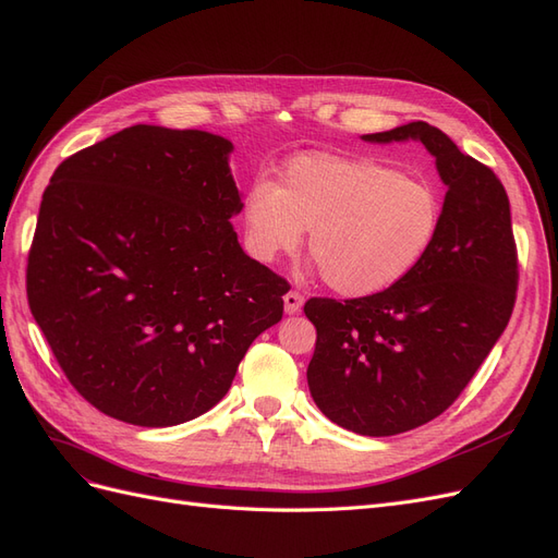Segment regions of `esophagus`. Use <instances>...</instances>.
<instances>
[{
	"instance_id": "34e87169",
	"label": "esophagus",
	"mask_w": 558,
	"mask_h": 558,
	"mask_svg": "<svg viewBox=\"0 0 558 558\" xmlns=\"http://www.w3.org/2000/svg\"><path fill=\"white\" fill-rule=\"evenodd\" d=\"M282 301H284V313H288V315L299 313L301 306H304V296H301L299 292H288L282 296Z\"/></svg>"
}]
</instances>
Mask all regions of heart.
<instances>
[{"label": "heart", "mask_w": 558, "mask_h": 558, "mask_svg": "<svg viewBox=\"0 0 558 558\" xmlns=\"http://www.w3.org/2000/svg\"><path fill=\"white\" fill-rule=\"evenodd\" d=\"M245 245L262 264L308 250L333 292L369 296L402 282L433 250L441 198L423 178L367 156L301 154L278 184L252 182Z\"/></svg>", "instance_id": "1"}]
</instances>
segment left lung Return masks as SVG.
<instances>
[{
	"label": "left lung",
	"mask_w": 558,
	"mask_h": 558,
	"mask_svg": "<svg viewBox=\"0 0 558 558\" xmlns=\"http://www.w3.org/2000/svg\"><path fill=\"white\" fill-rule=\"evenodd\" d=\"M364 142H423L447 196L437 241L402 282L362 299H308L317 341L313 402L367 437L407 433L447 411L505 331L517 299L509 198L496 172L425 121Z\"/></svg>",
	"instance_id": "1"
}]
</instances>
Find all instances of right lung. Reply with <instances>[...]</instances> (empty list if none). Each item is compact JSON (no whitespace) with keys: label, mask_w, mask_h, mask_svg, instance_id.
Here are the masks:
<instances>
[{"label":"right lung","mask_w":558,"mask_h":558,"mask_svg":"<svg viewBox=\"0 0 558 558\" xmlns=\"http://www.w3.org/2000/svg\"><path fill=\"white\" fill-rule=\"evenodd\" d=\"M233 145L131 125L62 161L27 259L29 311L76 392L142 427L210 411L290 284L250 259Z\"/></svg>","instance_id":"add662e5"}]
</instances>
